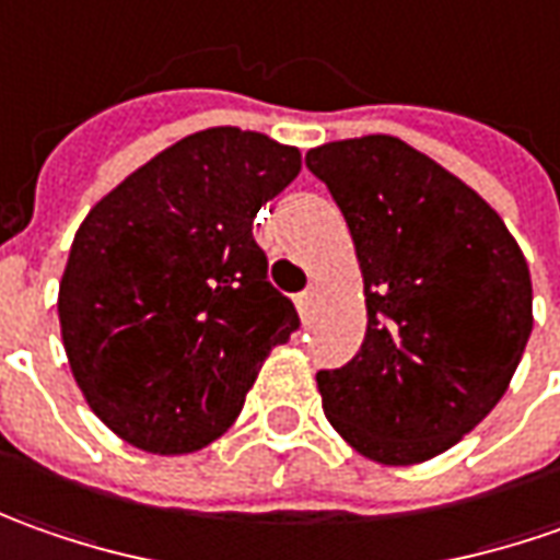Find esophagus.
I'll return each mask as SVG.
<instances>
[{
    "label": "esophagus",
    "instance_id": "34e87169",
    "mask_svg": "<svg viewBox=\"0 0 560 560\" xmlns=\"http://www.w3.org/2000/svg\"><path fill=\"white\" fill-rule=\"evenodd\" d=\"M294 303H298L300 316L303 318L310 316V310H313V303H316V288H306V291H300L298 298H294Z\"/></svg>",
    "mask_w": 560,
    "mask_h": 560
}]
</instances>
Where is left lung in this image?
<instances>
[{
    "label": "left lung",
    "mask_w": 560,
    "mask_h": 560,
    "mask_svg": "<svg viewBox=\"0 0 560 560\" xmlns=\"http://www.w3.org/2000/svg\"><path fill=\"white\" fill-rule=\"evenodd\" d=\"M365 279V340L316 375L322 409L384 465L446 453L502 399L533 331L527 260L474 188L394 136L313 148Z\"/></svg>",
    "instance_id": "left-lung-1"
}]
</instances>
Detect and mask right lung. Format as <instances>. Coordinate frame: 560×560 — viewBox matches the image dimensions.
<instances>
[{"label": "right lung", "instance_id": "add662e5", "mask_svg": "<svg viewBox=\"0 0 560 560\" xmlns=\"http://www.w3.org/2000/svg\"><path fill=\"white\" fill-rule=\"evenodd\" d=\"M300 151L213 126L139 166L89 210L58 294L70 372L92 412L145 453L207 446L262 359L300 328L269 284L254 217Z\"/></svg>", "mask_w": 560, "mask_h": 560}]
</instances>
